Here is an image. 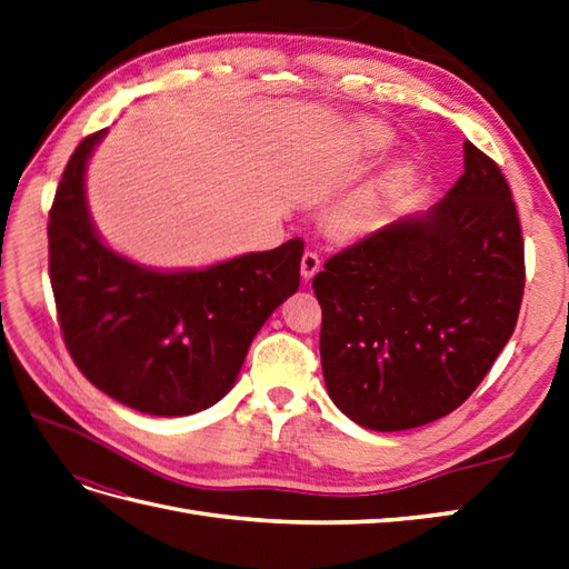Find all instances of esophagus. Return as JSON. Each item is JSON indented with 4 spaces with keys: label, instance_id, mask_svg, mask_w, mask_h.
Wrapping results in <instances>:
<instances>
[{
    "label": "esophagus",
    "instance_id": "obj_1",
    "mask_svg": "<svg viewBox=\"0 0 569 569\" xmlns=\"http://www.w3.org/2000/svg\"><path fill=\"white\" fill-rule=\"evenodd\" d=\"M318 270H320V258H318V253L306 251L303 258H301V278H303L306 282H311V280L316 278V274H318Z\"/></svg>",
    "mask_w": 569,
    "mask_h": 569
}]
</instances>
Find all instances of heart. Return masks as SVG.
<instances>
[{
    "label": "heart",
    "instance_id": "obj_1",
    "mask_svg": "<svg viewBox=\"0 0 569 569\" xmlns=\"http://www.w3.org/2000/svg\"><path fill=\"white\" fill-rule=\"evenodd\" d=\"M389 140H391L389 130H385L380 123H375V120H360V123L353 126V142L360 149L380 151L389 144ZM401 192H403V176L396 173V170L375 178L372 182L360 187L358 192H353L332 213L330 218L332 232L343 239H356L377 230L387 220L389 211L393 209V203L399 201Z\"/></svg>",
    "mask_w": 569,
    "mask_h": 569
}]
</instances>
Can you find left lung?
<instances>
[{"mask_svg":"<svg viewBox=\"0 0 569 569\" xmlns=\"http://www.w3.org/2000/svg\"><path fill=\"white\" fill-rule=\"evenodd\" d=\"M462 149L465 173L437 206L363 237L313 278L327 393L375 432L468 401L520 316L518 209L501 168L472 142Z\"/></svg>","mask_w":569,"mask_h":569,"instance_id":"1","label":"left lung"}]
</instances>
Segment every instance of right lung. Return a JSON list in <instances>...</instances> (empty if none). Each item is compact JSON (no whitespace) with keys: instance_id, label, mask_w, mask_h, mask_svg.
Instances as JSON below:
<instances>
[{"instance_id":"obj_1","label":"right lung","mask_w":569,"mask_h":569,"mask_svg":"<svg viewBox=\"0 0 569 569\" xmlns=\"http://www.w3.org/2000/svg\"><path fill=\"white\" fill-rule=\"evenodd\" d=\"M99 130L78 144L49 211V280L66 349L88 380L147 416L226 396L256 332L299 289L301 239L201 270H153L109 249L84 197Z\"/></svg>"}]
</instances>
